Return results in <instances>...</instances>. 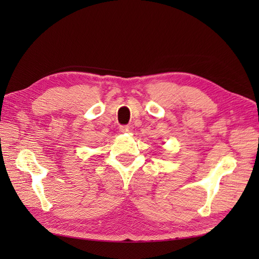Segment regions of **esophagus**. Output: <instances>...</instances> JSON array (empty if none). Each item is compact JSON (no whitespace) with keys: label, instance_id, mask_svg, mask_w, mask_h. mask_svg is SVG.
<instances>
[{"label":"esophagus","instance_id":"obj_1","mask_svg":"<svg viewBox=\"0 0 259 259\" xmlns=\"http://www.w3.org/2000/svg\"><path fill=\"white\" fill-rule=\"evenodd\" d=\"M130 130H131L130 125H122V126H121V128H120L121 133H129Z\"/></svg>","mask_w":259,"mask_h":259}]
</instances>
